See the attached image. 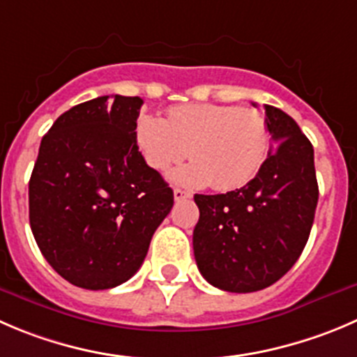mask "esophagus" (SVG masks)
Instances as JSON below:
<instances>
[{
    "instance_id": "34e87169",
    "label": "esophagus",
    "mask_w": 357,
    "mask_h": 357,
    "mask_svg": "<svg viewBox=\"0 0 357 357\" xmlns=\"http://www.w3.org/2000/svg\"><path fill=\"white\" fill-rule=\"evenodd\" d=\"M192 197V193L186 192V190H181V188H174V200L176 202H181V200H186Z\"/></svg>"
}]
</instances>
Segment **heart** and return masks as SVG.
Wrapping results in <instances>:
<instances>
[{"label": "heart", "instance_id": "obj_1", "mask_svg": "<svg viewBox=\"0 0 357 357\" xmlns=\"http://www.w3.org/2000/svg\"><path fill=\"white\" fill-rule=\"evenodd\" d=\"M136 143L155 171H167L190 153L188 165L171 172L172 181L190 188L213 185L231 192L249 185L271 157L272 136L265 116L228 105H178L167 120L141 115Z\"/></svg>", "mask_w": 357, "mask_h": 357}]
</instances>
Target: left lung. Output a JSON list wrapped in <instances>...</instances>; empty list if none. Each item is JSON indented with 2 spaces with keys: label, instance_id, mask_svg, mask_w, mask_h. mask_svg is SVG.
Here are the masks:
<instances>
[{
  "label": "left lung",
  "instance_id": "left-lung-1",
  "mask_svg": "<svg viewBox=\"0 0 357 357\" xmlns=\"http://www.w3.org/2000/svg\"><path fill=\"white\" fill-rule=\"evenodd\" d=\"M271 157L249 185L220 195H195L197 266L209 284L230 293L268 288L302 255L316 214L314 148L298 123L265 105Z\"/></svg>",
  "mask_w": 357,
  "mask_h": 357
}]
</instances>
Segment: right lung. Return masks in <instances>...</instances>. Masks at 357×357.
Returning a JSON list of instances; mask_svg holds the SVG:
<instances>
[{
	"label": "right lung",
	"instance_id": "obj_1",
	"mask_svg": "<svg viewBox=\"0 0 357 357\" xmlns=\"http://www.w3.org/2000/svg\"><path fill=\"white\" fill-rule=\"evenodd\" d=\"M141 98L101 96L62 113L29 179V223L41 255L78 288L109 289L143 265L174 193L141 155Z\"/></svg>",
	"mask_w": 357,
	"mask_h": 357
}]
</instances>
